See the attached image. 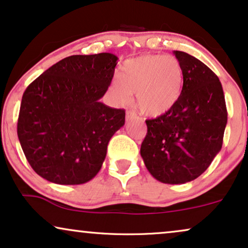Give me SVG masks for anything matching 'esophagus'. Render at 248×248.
I'll return each mask as SVG.
<instances>
[{
    "mask_svg": "<svg viewBox=\"0 0 248 248\" xmlns=\"http://www.w3.org/2000/svg\"><path fill=\"white\" fill-rule=\"evenodd\" d=\"M136 118H137V115H136V113H135V112L127 111V113H126V120L127 121H130V120H133V119H136Z\"/></svg>",
    "mask_w": 248,
    "mask_h": 248,
    "instance_id": "esophagus-1",
    "label": "esophagus"
}]
</instances>
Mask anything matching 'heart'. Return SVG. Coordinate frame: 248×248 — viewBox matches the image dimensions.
Segmentation results:
<instances>
[{"label":"heart","instance_id":"1","mask_svg":"<svg viewBox=\"0 0 248 248\" xmlns=\"http://www.w3.org/2000/svg\"><path fill=\"white\" fill-rule=\"evenodd\" d=\"M183 88V70L173 56L143 55L122 64L112 82L118 101L126 103L136 93V105L147 117L165 114L176 104Z\"/></svg>","mask_w":248,"mask_h":248}]
</instances>
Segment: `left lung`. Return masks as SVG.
<instances>
[{
	"instance_id": "1",
	"label": "left lung",
	"mask_w": 248,
	"mask_h": 248,
	"mask_svg": "<svg viewBox=\"0 0 248 248\" xmlns=\"http://www.w3.org/2000/svg\"><path fill=\"white\" fill-rule=\"evenodd\" d=\"M183 70V88L173 108L146 120L140 155L162 183L183 184L209 167L223 143L228 112L217 75L202 62L174 51Z\"/></svg>"
}]
</instances>
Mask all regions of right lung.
Returning <instances> with one entry per match:
<instances>
[{
	"label": "right lung",
	"instance_id": "right-lung-1",
	"mask_svg": "<svg viewBox=\"0 0 248 248\" xmlns=\"http://www.w3.org/2000/svg\"><path fill=\"white\" fill-rule=\"evenodd\" d=\"M117 61L108 52L70 56L26 88L17 134L28 164L41 177L74 186L102 168L109 140L126 115L124 109L99 102Z\"/></svg>",
	"mask_w": 248,
	"mask_h": 248
}]
</instances>
